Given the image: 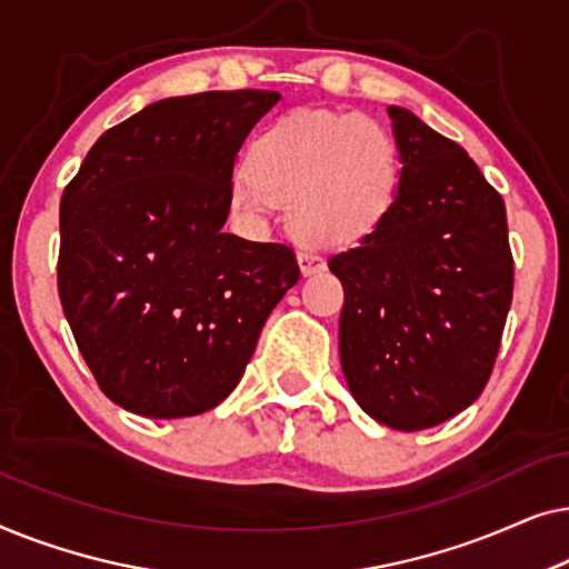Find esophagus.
Segmentation results:
<instances>
[{
  "label": "esophagus",
  "instance_id": "34e87169",
  "mask_svg": "<svg viewBox=\"0 0 569 569\" xmlns=\"http://www.w3.org/2000/svg\"><path fill=\"white\" fill-rule=\"evenodd\" d=\"M298 263H300V271L306 277L316 274V271H321L326 267L323 256H318L316 251H310V248H300V251H298Z\"/></svg>",
  "mask_w": 569,
  "mask_h": 569
}]
</instances>
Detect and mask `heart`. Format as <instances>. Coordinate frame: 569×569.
Returning a JSON list of instances; mask_svg holds the SVG:
<instances>
[{
    "label": "heart",
    "mask_w": 569,
    "mask_h": 569,
    "mask_svg": "<svg viewBox=\"0 0 569 569\" xmlns=\"http://www.w3.org/2000/svg\"><path fill=\"white\" fill-rule=\"evenodd\" d=\"M399 181V144L378 119L298 108L253 137L248 168L230 176V204L246 220H261L287 199L295 236L341 248L386 220Z\"/></svg>",
    "instance_id": "heart-1"
}]
</instances>
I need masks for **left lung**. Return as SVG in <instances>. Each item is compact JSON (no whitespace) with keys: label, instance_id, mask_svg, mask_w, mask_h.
<instances>
[{"label":"left lung","instance_id":"1","mask_svg":"<svg viewBox=\"0 0 569 569\" xmlns=\"http://www.w3.org/2000/svg\"><path fill=\"white\" fill-rule=\"evenodd\" d=\"M401 154L391 212L329 259L345 287L339 357L362 411L427 430L485 391L512 300L505 201L463 147L388 106Z\"/></svg>","mask_w":569,"mask_h":569}]
</instances>
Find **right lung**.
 <instances>
[{
	"instance_id": "add662e5",
	"label": "right lung",
	"mask_w": 569,
	"mask_h": 569,
	"mask_svg": "<svg viewBox=\"0 0 569 569\" xmlns=\"http://www.w3.org/2000/svg\"><path fill=\"white\" fill-rule=\"evenodd\" d=\"M274 90L166 98L108 129L59 204V298L100 391L152 419L228 399L292 248L224 232L230 176Z\"/></svg>"
}]
</instances>
